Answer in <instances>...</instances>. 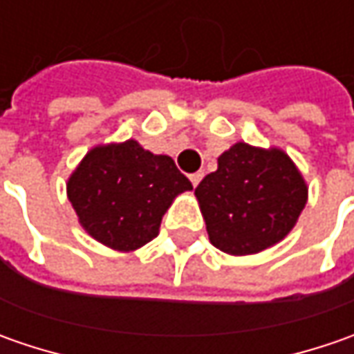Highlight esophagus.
I'll return each mask as SVG.
<instances>
[{"instance_id": "esophagus-1", "label": "esophagus", "mask_w": 354, "mask_h": 354, "mask_svg": "<svg viewBox=\"0 0 354 354\" xmlns=\"http://www.w3.org/2000/svg\"><path fill=\"white\" fill-rule=\"evenodd\" d=\"M205 177V173L203 171H197V173H191L189 175V179H191V183H193V187H197L198 183H201V179Z\"/></svg>"}]
</instances>
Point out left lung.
<instances>
[{"label": "left lung", "mask_w": 354, "mask_h": 354, "mask_svg": "<svg viewBox=\"0 0 354 354\" xmlns=\"http://www.w3.org/2000/svg\"><path fill=\"white\" fill-rule=\"evenodd\" d=\"M212 246L232 256L256 254L286 236L307 203V187L279 149L236 143L218 169L195 189Z\"/></svg>", "instance_id": "left-lung-1"}]
</instances>
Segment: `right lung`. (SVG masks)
I'll list each match as a JSON object with an SVG mask.
<instances>
[{
    "label": "right lung",
    "mask_w": 354,
    "mask_h": 354,
    "mask_svg": "<svg viewBox=\"0 0 354 354\" xmlns=\"http://www.w3.org/2000/svg\"><path fill=\"white\" fill-rule=\"evenodd\" d=\"M191 189L171 157L153 156L133 140L94 147L66 185L84 230L124 252L153 240L173 198Z\"/></svg>",
    "instance_id": "1"
}]
</instances>
